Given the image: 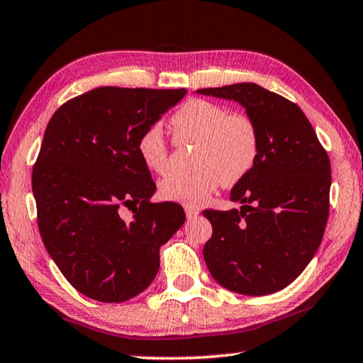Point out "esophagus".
Segmentation results:
<instances>
[{
	"instance_id": "34e87169",
	"label": "esophagus",
	"mask_w": 363,
	"mask_h": 363,
	"mask_svg": "<svg viewBox=\"0 0 363 363\" xmlns=\"http://www.w3.org/2000/svg\"><path fill=\"white\" fill-rule=\"evenodd\" d=\"M200 214V211L196 210V208H192V206H186V216L187 219H194Z\"/></svg>"
}]
</instances>
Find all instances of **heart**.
<instances>
[{
  "label": "heart",
  "mask_w": 363,
  "mask_h": 363,
  "mask_svg": "<svg viewBox=\"0 0 363 363\" xmlns=\"http://www.w3.org/2000/svg\"><path fill=\"white\" fill-rule=\"evenodd\" d=\"M177 145L192 144L194 173H169L160 182L164 200L189 206L205 203L220 182L233 186L253 169L259 152V131L247 113L205 99H192L176 110L169 120ZM138 155L144 167L163 173L168 167V144L158 126H150L138 140Z\"/></svg>",
  "instance_id": "1"
}]
</instances>
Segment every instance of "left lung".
<instances>
[{
    "mask_svg": "<svg viewBox=\"0 0 363 363\" xmlns=\"http://www.w3.org/2000/svg\"><path fill=\"white\" fill-rule=\"evenodd\" d=\"M196 93L238 102L259 131L255 167L230 190L242 206L203 211L213 225L206 266L230 291L262 296L284 290L320 247L330 210L327 152L303 110L259 84Z\"/></svg>",
    "mask_w": 363,
    "mask_h": 363,
    "instance_id": "obj_1",
    "label": "left lung"
}]
</instances>
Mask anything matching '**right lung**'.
<instances>
[{"mask_svg":"<svg viewBox=\"0 0 363 363\" xmlns=\"http://www.w3.org/2000/svg\"><path fill=\"white\" fill-rule=\"evenodd\" d=\"M186 89L104 86L73 97L49 120L32 173L38 229L69 284L101 303L149 286L160 247L186 220L173 201L152 203L157 186L138 140ZM121 206L133 210L121 220Z\"/></svg>","mask_w":363,"mask_h":363,"instance_id":"right-lung-1","label":"right lung"}]
</instances>
